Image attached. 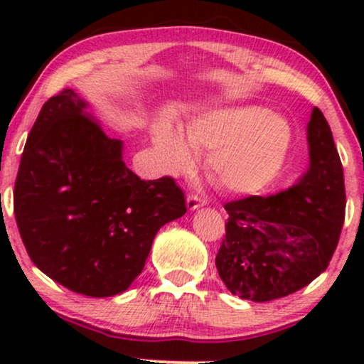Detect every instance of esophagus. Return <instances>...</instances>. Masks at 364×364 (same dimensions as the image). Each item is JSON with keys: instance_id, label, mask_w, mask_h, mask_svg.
<instances>
[{"instance_id": "34e87169", "label": "esophagus", "mask_w": 364, "mask_h": 364, "mask_svg": "<svg viewBox=\"0 0 364 364\" xmlns=\"http://www.w3.org/2000/svg\"><path fill=\"white\" fill-rule=\"evenodd\" d=\"M203 203H205V200H203L202 196H198L195 193H190L186 196V205H188V208H190V210H195V208L202 207Z\"/></svg>"}]
</instances>
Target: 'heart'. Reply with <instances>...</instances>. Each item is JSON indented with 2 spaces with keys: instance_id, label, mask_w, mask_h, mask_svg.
<instances>
[{
  "instance_id": "1",
  "label": "heart",
  "mask_w": 364,
  "mask_h": 364,
  "mask_svg": "<svg viewBox=\"0 0 364 364\" xmlns=\"http://www.w3.org/2000/svg\"><path fill=\"white\" fill-rule=\"evenodd\" d=\"M291 144L286 119L258 106L215 109L191 121L185 139L169 127L156 133V147L171 171H186L195 150H208L207 173L223 190L253 193L281 169Z\"/></svg>"
}]
</instances>
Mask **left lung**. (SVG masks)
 I'll return each instance as SVG.
<instances>
[{
	"instance_id": "1",
	"label": "left lung",
	"mask_w": 364,
	"mask_h": 364,
	"mask_svg": "<svg viewBox=\"0 0 364 364\" xmlns=\"http://www.w3.org/2000/svg\"><path fill=\"white\" fill-rule=\"evenodd\" d=\"M308 144L311 166L299 185L224 205L229 217L215 267L240 298L263 303L289 296L332 260L346 217V188L339 152L318 107L308 123Z\"/></svg>"
}]
</instances>
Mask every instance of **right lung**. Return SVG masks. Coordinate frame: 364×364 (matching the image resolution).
<instances>
[{
  "instance_id": "add662e5",
  "label": "right lung",
  "mask_w": 364,
  "mask_h": 364,
  "mask_svg": "<svg viewBox=\"0 0 364 364\" xmlns=\"http://www.w3.org/2000/svg\"><path fill=\"white\" fill-rule=\"evenodd\" d=\"M20 237L39 270L92 298L127 291L164 224L186 212L174 178L144 181L124 166L85 102L63 89L44 104L15 179Z\"/></svg>"
}]
</instances>
